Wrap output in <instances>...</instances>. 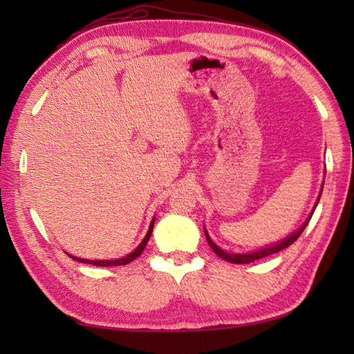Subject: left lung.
Instances as JSON below:
<instances>
[{"label": "left lung", "mask_w": 354, "mask_h": 354, "mask_svg": "<svg viewBox=\"0 0 354 354\" xmlns=\"http://www.w3.org/2000/svg\"><path fill=\"white\" fill-rule=\"evenodd\" d=\"M321 193H322V189H321V192H319V196H318V199H317V204H315V207H313V209H312V213H310V214H309V217H307V219L304 221V223L301 225V227H299L297 231H293L292 234H289V236L286 237V239L280 240V242H278V243H274V245L266 246V248H261V250L252 251V252H246V254L227 252V251H223L222 248H219V246H217V245L213 242L212 237L208 236L207 230L204 228V231H205V237H207V242H208V245H209V246H212V250H213L217 255H219L221 259L227 260V261H230V263H236V265H245V263H251V261H254V260H259V259H263V257H268V255H270V254H275V252H278V251L284 250V248L290 246L293 242H295V240H297L299 236H301V232H303V231H304V228L307 227V223H309V221L312 219V214H313L315 208H317L318 202H319Z\"/></svg>", "instance_id": "1"}]
</instances>
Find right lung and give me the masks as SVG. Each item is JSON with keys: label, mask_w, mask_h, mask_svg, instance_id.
<instances>
[{"label": "right lung", "mask_w": 354, "mask_h": 354, "mask_svg": "<svg viewBox=\"0 0 354 354\" xmlns=\"http://www.w3.org/2000/svg\"><path fill=\"white\" fill-rule=\"evenodd\" d=\"M153 223H155V217L152 219V222H150L149 231H147V234L145 236V239H142V242H141L137 248H135V250H133L131 254H127L126 257H123V259H117V260H86V259L74 257V255H70V254H68V255H70V257H71L73 260H77V261H80V263H88V265H94V266H122V265H127V263H131L132 260L140 257L141 252L145 251V248H146V245H147V242H149V239H150V236H152Z\"/></svg>", "instance_id": "obj_1"}]
</instances>
